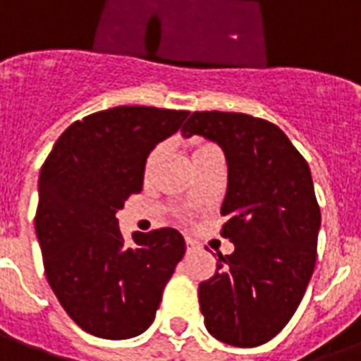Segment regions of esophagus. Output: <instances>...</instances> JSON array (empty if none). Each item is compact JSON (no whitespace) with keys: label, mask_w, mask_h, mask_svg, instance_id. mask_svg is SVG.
<instances>
[{"label":"esophagus","mask_w":361,"mask_h":361,"mask_svg":"<svg viewBox=\"0 0 361 361\" xmlns=\"http://www.w3.org/2000/svg\"><path fill=\"white\" fill-rule=\"evenodd\" d=\"M185 245H187V252H195V251H198V249H200V245H198V241L191 240V238H187Z\"/></svg>","instance_id":"esophagus-1"}]
</instances>
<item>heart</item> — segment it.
Returning a JSON list of instances; mask_svg holds the SVG:
<instances>
[{"mask_svg":"<svg viewBox=\"0 0 361 361\" xmlns=\"http://www.w3.org/2000/svg\"><path fill=\"white\" fill-rule=\"evenodd\" d=\"M187 149H189L191 161H192V164H195L198 159L204 157L206 153L214 152V149H217V147H215L214 144H209V142L200 140V138H192V140L187 142ZM161 153H163V147L161 146L153 147L152 152H149V155H147V159H146V166H144V172H146V176L152 174L153 166L157 164L159 157H161Z\"/></svg>","mask_w":361,"mask_h":361,"instance_id":"b5f03b06","label":"heart"}]
</instances>
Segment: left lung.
I'll use <instances>...</instances> for the list:
<instances>
[{"label": "left lung", "mask_w": 361, "mask_h": 361, "mask_svg": "<svg viewBox=\"0 0 361 361\" xmlns=\"http://www.w3.org/2000/svg\"><path fill=\"white\" fill-rule=\"evenodd\" d=\"M181 135L217 142L228 164L214 277L198 285L204 324L232 347H258L296 313L317 262L320 208L307 161L288 136L238 112H192Z\"/></svg>", "instance_id": "left-lung-1"}]
</instances>
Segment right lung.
Here are the masks:
<instances>
[{
  "label": "right lung",
  "mask_w": 361,
  "mask_h": 361,
  "mask_svg": "<svg viewBox=\"0 0 361 361\" xmlns=\"http://www.w3.org/2000/svg\"><path fill=\"white\" fill-rule=\"evenodd\" d=\"M189 112L116 106L63 130L39 176L35 232L48 285L82 330L129 339L152 326L166 283L185 255L174 228L135 232L116 214L142 191L146 159Z\"/></svg>",
  "instance_id": "add662e5"
}]
</instances>
